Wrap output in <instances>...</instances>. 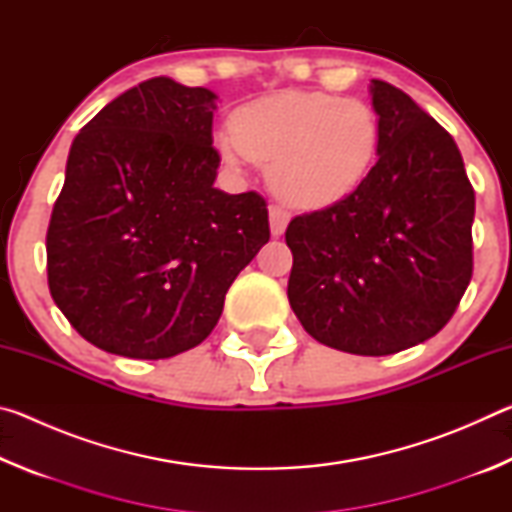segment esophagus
I'll return each instance as SVG.
<instances>
[{
  "label": "esophagus",
  "instance_id": "obj_1",
  "mask_svg": "<svg viewBox=\"0 0 512 512\" xmlns=\"http://www.w3.org/2000/svg\"><path fill=\"white\" fill-rule=\"evenodd\" d=\"M268 221H271V235L280 237V235H284V230H287V225H289V212L282 210V207H277V205H271L268 207Z\"/></svg>",
  "mask_w": 512,
  "mask_h": 512
}]
</instances>
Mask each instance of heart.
I'll return each instance as SVG.
<instances>
[{
  "label": "heart",
  "instance_id": "heart-1",
  "mask_svg": "<svg viewBox=\"0 0 512 512\" xmlns=\"http://www.w3.org/2000/svg\"><path fill=\"white\" fill-rule=\"evenodd\" d=\"M232 135L214 137L232 169L250 158L268 164V187L298 210L341 203L366 180L377 160L381 128L368 103L327 92L284 90L241 106Z\"/></svg>",
  "mask_w": 512,
  "mask_h": 512
}]
</instances>
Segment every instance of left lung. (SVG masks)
I'll use <instances>...</instances> for the list:
<instances>
[{"label":"left lung","instance_id":"1","mask_svg":"<svg viewBox=\"0 0 512 512\" xmlns=\"http://www.w3.org/2000/svg\"><path fill=\"white\" fill-rule=\"evenodd\" d=\"M377 164L345 201L287 228V296L327 348L384 357L447 325L472 277L474 189L443 126L395 85L370 81Z\"/></svg>","mask_w":512,"mask_h":512}]
</instances>
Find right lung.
I'll list each match as a JSON object with an SVG mask.
<instances>
[{
  "label": "right lung",
  "instance_id": "add662e5",
  "mask_svg": "<svg viewBox=\"0 0 512 512\" xmlns=\"http://www.w3.org/2000/svg\"><path fill=\"white\" fill-rule=\"evenodd\" d=\"M216 94L155 76L81 128L47 230L51 298L128 359L203 343L271 230L264 198L214 187Z\"/></svg>",
  "mask_w": 512,
  "mask_h": 512
}]
</instances>
